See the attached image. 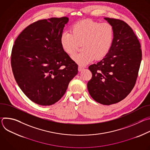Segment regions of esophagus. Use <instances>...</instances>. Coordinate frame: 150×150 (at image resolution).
<instances>
[{"label": "esophagus", "instance_id": "obj_1", "mask_svg": "<svg viewBox=\"0 0 150 150\" xmlns=\"http://www.w3.org/2000/svg\"><path fill=\"white\" fill-rule=\"evenodd\" d=\"M83 68L82 67H81V66H79L78 67V71L80 72V71H81L82 70H83Z\"/></svg>", "mask_w": 150, "mask_h": 150}]
</instances>
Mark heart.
<instances>
[{"mask_svg":"<svg viewBox=\"0 0 150 150\" xmlns=\"http://www.w3.org/2000/svg\"><path fill=\"white\" fill-rule=\"evenodd\" d=\"M113 38L114 30L111 24L86 19L74 24L71 33L64 32L60 37V44L64 52L70 56L82 44V51L73 56L72 59L79 65L84 66L95 58L100 60L108 54Z\"/></svg>","mask_w":150,"mask_h":150,"instance_id":"1","label":"heart"}]
</instances>
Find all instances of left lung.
I'll use <instances>...</instances> for the list:
<instances>
[{"label": "left lung", "mask_w": 150, "mask_h": 150, "mask_svg": "<svg viewBox=\"0 0 150 150\" xmlns=\"http://www.w3.org/2000/svg\"><path fill=\"white\" fill-rule=\"evenodd\" d=\"M104 19L113 28V43L108 54L89 67L93 76L87 88L95 101L110 105L123 100L133 89L142 52L140 42L129 25L120 19Z\"/></svg>", "instance_id": "obj_1"}]
</instances>
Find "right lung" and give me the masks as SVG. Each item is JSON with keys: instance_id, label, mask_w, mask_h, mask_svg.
Returning a JSON list of instances; mask_svg holds the SVG:
<instances>
[{"instance_id": "obj_1", "label": "right lung", "mask_w": 150, "mask_h": 150, "mask_svg": "<svg viewBox=\"0 0 150 150\" xmlns=\"http://www.w3.org/2000/svg\"><path fill=\"white\" fill-rule=\"evenodd\" d=\"M68 17L39 20L16 38L11 66L18 86L34 103L50 105L65 94L78 74V65L60 44Z\"/></svg>"}]
</instances>
